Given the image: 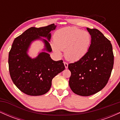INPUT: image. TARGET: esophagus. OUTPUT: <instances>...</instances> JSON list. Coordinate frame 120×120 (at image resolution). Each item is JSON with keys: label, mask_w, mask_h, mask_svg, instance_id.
Returning a JSON list of instances; mask_svg holds the SVG:
<instances>
[{"label": "esophagus", "mask_w": 120, "mask_h": 120, "mask_svg": "<svg viewBox=\"0 0 120 120\" xmlns=\"http://www.w3.org/2000/svg\"><path fill=\"white\" fill-rule=\"evenodd\" d=\"M64 66H65V68L66 69L67 68H68V64L67 63H66V62H64Z\"/></svg>", "instance_id": "obj_1"}]
</instances>
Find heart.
I'll use <instances>...</instances> for the list:
<instances>
[{"label": "heart", "instance_id": "heart-1", "mask_svg": "<svg viewBox=\"0 0 120 120\" xmlns=\"http://www.w3.org/2000/svg\"><path fill=\"white\" fill-rule=\"evenodd\" d=\"M52 49L57 54L65 49V56L69 61H77L86 55L91 43L89 32L77 27H63L56 31L53 35Z\"/></svg>", "mask_w": 120, "mask_h": 120}]
</instances>
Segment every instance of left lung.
<instances>
[{"mask_svg": "<svg viewBox=\"0 0 120 120\" xmlns=\"http://www.w3.org/2000/svg\"><path fill=\"white\" fill-rule=\"evenodd\" d=\"M87 30L91 38L87 52L78 61L68 65L70 87L75 94L83 96L95 94L105 86L114 63L111 42L96 29Z\"/></svg>", "mask_w": 120, "mask_h": 120, "instance_id": "1", "label": "left lung"}]
</instances>
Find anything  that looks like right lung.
Masks as SVG:
<instances>
[{
	"label": "right lung",
	"mask_w": 120,
	"mask_h": 120,
	"mask_svg": "<svg viewBox=\"0 0 120 120\" xmlns=\"http://www.w3.org/2000/svg\"><path fill=\"white\" fill-rule=\"evenodd\" d=\"M56 27L54 24L39 28L31 27L13 41L8 57L9 73L16 87L26 94H45L50 89L53 77L65 69L63 60L54 61L49 53L52 51L50 32ZM38 40L42 41L45 46L36 58H32L28 55V49Z\"/></svg>",
	"instance_id": "add662e5"
}]
</instances>
